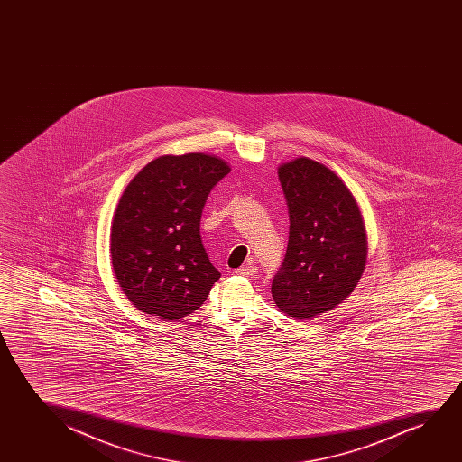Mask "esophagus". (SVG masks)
<instances>
[{
    "label": "esophagus",
    "mask_w": 462,
    "mask_h": 462,
    "mask_svg": "<svg viewBox=\"0 0 462 462\" xmlns=\"http://www.w3.org/2000/svg\"><path fill=\"white\" fill-rule=\"evenodd\" d=\"M235 274H240V276H255L257 274V266L254 265V263H249L246 266H241L238 270H235Z\"/></svg>",
    "instance_id": "esophagus-1"
}]
</instances>
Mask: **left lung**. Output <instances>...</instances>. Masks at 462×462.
Returning <instances> with one entry per match:
<instances>
[{
    "label": "left lung",
    "mask_w": 462,
    "mask_h": 462,
    "mask_svg": "<svg viewBox=\"0 0 462 462\" xmlns=\"http://www.w3.org/2000/svg\"><path fill=\"white\" fill-rule=\"evenodd\" d=\"M289 243L272 282L287 316L312 319L342 303L366 265V234L352 192L325 165L298 158L279 167Z\"/></svg>",
    "instance_id": "8db88e82"
}]
</instances>
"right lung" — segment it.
<instances>
[{
    "label": "right lung",
    "instance_id": "right-lung-1",
    "mask_svg": "<svg viewBox=\"0 0 462 462\" xmlns=\"http://www.w3.org/2000/svg\"><path fill=\"white\" fill-rule=\"evenodd\" d=\"M230 169L203 152L161 156L127 184L110 253L115 276L137 310L177 320L202 306L221 273L200 238L208 194Z\"/></svg>",
    "mask_w": 462,
    "mask_h": 462
}]
</instances>
